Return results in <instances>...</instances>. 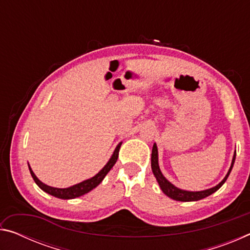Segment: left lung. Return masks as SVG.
Here are the masks:
<instances>
[{"label": "left lung", "mask_w": 250, "mask_h": 250, "mask_svg": "<svg viewBox=\"0 0 250 250\" xmlns=\"http://www.w3.org/2000/svg\"><path fill=\"white\" fill-rule=\"evenodd\" d=\"M235 159H236V150L234 152V156H232L229 170H228L227 174L225 175V177H224L223 181L219 182V183L216 186H214V188L204 189V191H196V192L185 191V189L176 188V186L173 185L170 181L167 180V177L162 174V172H161V170H160L158 146H156L155 143L153 145V147H152L151 168H152V172H153L156 181H158V183L160 185V188L162 189V192L166 194L167 196L172 198V200L180 201V202H196V201L203 200V198L211 195V194L216 192L217 189L221 188V186L226 182L228 175L230 174V171H231V168H232V167H234V163H235Z\"/></svg>", "instance_id": "obj_1"}]
</instances>
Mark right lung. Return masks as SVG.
<instances>
[{
	"label": "right lung",
	"instance_id": "obj_1",
	"mask_svg": "<svg viewBox=\"0 0 250 250\" xmlns=\"http://www.w3.org/2000/svg\"><path fill=\"white\" fill-rule=\"evenodd\" d=\"M121 145H122V142H120L119 145L116 146V149H115V151H113L111 158L109 159L107 164H105V166L101 168V170L97 173L95 176H92V177H90V179L84 180L83 182H80V183H78V184H75V185L69 186V188H53V186L44 184L43 182L37 179V176L35 175V173L32 171L29 164H28V168H29V172H31L33 180L35 181V183L39 185V188L41 189H43L44 192L49 194V195L57 197V198H62V200H73V198L83 196V195H84V194H87L88 192H90L91 189L97 188V186H98L101 182H103L104 176L108 174V172L111 170L112 167L116 164L117 160H118V155H119V150H120Z\"/></svg>",
	"mask_w": 250,
	"mask_h": 250
}]
</instances>
